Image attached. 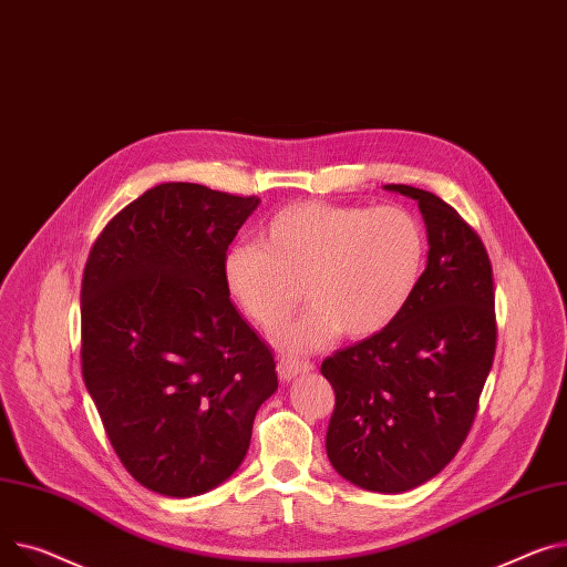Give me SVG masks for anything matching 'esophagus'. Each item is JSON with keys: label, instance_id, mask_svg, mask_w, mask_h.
<instances>
[{"label": "esophagus", "instance_id": "1", "mask_svg": "<svg viewBox=\"0 0 567 567\" xmlns=\"http://www.w3.org/2000/svg\"><path fill=\"white\" fill-rule=\"evenodd\" d=\"M315 367L310 362H296V360H280L278 362V375L280 381L289 383L291 379H296V375L300 373H310Z\"/></svg>", "mask_w": 567, "mask_h": 567}]
</instances>
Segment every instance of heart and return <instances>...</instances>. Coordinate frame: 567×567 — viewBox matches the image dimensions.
I'll use <instances>...</instances> for the list:
<instances>
[{
	"label": "heart",
	"mask_w": 567,
	"mask_h": 567,
	"mask_svg": "<svg viewBox=\"0 0 567 567\" xmlns=\"http://www.w3.org/2000/svg\"><path fill=\"white\" fill-rule=\"evenodd\" d=\"M424 264V225L403 207L293 203L267 220L259 246L225 252L223 280L244 317L269 334L303 291L312 308L282 332L280 347L308 353L337 332L362 342L388 330L417 291Z\"/></svg>",
	"instance_id": "1"
}]
</instances>
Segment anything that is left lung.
Segmentation results:
<instances>
[{"label": "left lung", "instance_id": "1", "mask_svg": "<svg viewBox=\"0 0 567 567\" xmlns=\"http://www.w3.org/2000/svg\"><path fill=\"white\" fill-rule=\"evenodd\" d=\"M383 188L417 200L426 269L388 330L332 353L321 373L334 390L330 465L362 489L399 495L458 454L493 367L497 328L493 267L478 235L424 188Z\"/></svg>", "mask_w": 567, "mask_h": 567}]
</instances>
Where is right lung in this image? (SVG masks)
Masks as SVG:
<instances>
[{
  "label": "right lung",
  "mask_w": 567,
  "mask_h": 567,
  "mask_svg": "<svg viewBox=\"0 0 567 567\" xmlns=\"http://www.w3.org/2000/svg\"><path fill=\"white\" fill-rule=\"evenodd\" d=\"M257 196L166 182L113 218L82 282V371L125 470L166 497L205 495L246 458L274 353L233 306L223 257Z\"/></svg>",
  "instance_id": "1"
}]
</instances>
